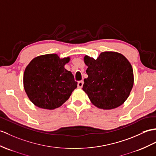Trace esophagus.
<instances>
[{
    "label": "esophagus",
    "instance_id": "esophagus-1",
    "mask_svg": "<svg viewBox=\"0 0 156 156\" xmlns=\"http://www.w3.org/2000/svg\"><path fill=\"white\" fill-rule=\"evenodd\" d=\"M83 81H79L78 82V84H77V86H78V88H82L83 87Z\"/></svg>",
    "mask_w": 156,
    "mask_h": 156
}]
</instances>
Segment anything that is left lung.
Listing matches in <instances>:
<instances>
[{"mask_svg":"<svg viewBox=\"0 0 156 156\" xmlns=\"http://www.w3.org/2000/svg\"><path fill=\"white\" fill-rule=\"evenodd\" d=\"M88 77L83 90L98 108L111 110L126 101L134 85V73L126 57L115 51H104L94 59L84 57Z\"/></svg>","mask_w":156,"mask_h":156,"instance_id":"obj_1","label":"left lung"}]
</instances>
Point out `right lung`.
Instances as JSON below:
<instances>
[{
	"label": "right lung",
	"instance_id": "add662e5",
	"mask_svg": "<svg viewBox=\"0 0 156 156\" xmlns=\"http://www.w3.org/2000/svg\"><path fill=\"white\" fill-rule=\"evenodd\" d=\"M70 57L50 54L36 57L26 66L23 77L28 97L36 107L53 110L61 107L77 88L74 76L65 68Z\"/></svg>",
	"mask_w": 156,
	"mask_h": 156
}]
</instances>
